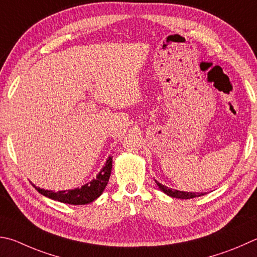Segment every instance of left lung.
Segmentation results:
<instances>
[{"label":"left lung","instance_id":"1","mask_svg":"<svg viewBox=\"0 0 257 257\" xmlns=\"http://www.w3.org/2000/svg\"><path fill=\"white\" fill-rule=\"evenodd\" d=\"M156 182V184L158 188H160L163 192L166 193L167 195H170L172 198H176V199H192V198H197V197H201L203 193H197V192H184V191H179V190H173V189H169L167 186L161 184L160 182Z\"/></svg>","mask_w":257,"mask_h":257}]
</instances>
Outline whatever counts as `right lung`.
<instances>
[{
  "label": "right lung",
  "instance_id": "obj_1",
  "mask_svg": "<svg viewBox=\"0 0 257 257\" xmlns=\"http://www.w3.org/2000/svg\"><path fill=\"white\" fill-rule=\"evenodd\" d=\"M111 170H112V157H109L106 161L105 165L102 167L100 173L96 175L95 179H93L88 183L82 185L81 188L74 189V190H66V191H58V192H54L50 190H44L40 188H37L34 184L35 189L38 191L45 197L49 199L56 200V201L68 203V204H87L93 202L95 199H97L103 192L106 184H108Z\"/></svg>",
  "mask_w": 257,
  "mask_h": 257
}]
</instances>
